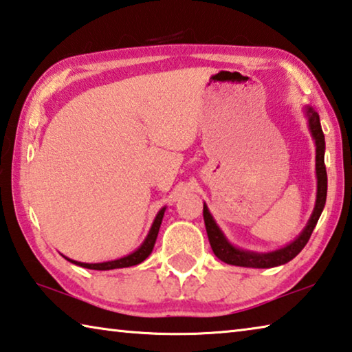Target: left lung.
<instances>
[{
  "label": "left lung",
  "mask_w": 352,
  "mask_h": 352,
  "mask_svg": "<svg viewBox=\"0 0 352 352\" xmlns=\"http://www.w3.org/2000/svg\"><path fill=\"white\" fill-rule=\"evenodd\" d=\"M306 116L309 122V130H311L312 138L315 141V170H317V200H315V208L311 219L306 225V228L301 231V234L296 237L294 242H290L289 245H285L275 252L270 253H256V252H247V250L237 248L231 245L226 239L222 230L219 228L216 220L212 219L208 206L204 205V219L208 239H210L211 248L214 254L217 256L220 261L226 262L231 265H239V267H252V269H270V267L283 265L285 262H289L295 258V256L301 252L307 241L311 239V234L317 225L318 219L323 212V208L326 204V192H327V175H326V166H324V135L321 130L320 116L312 107H306Z\"/></svg>",
  "instance_id": "1"
}]
</instances>
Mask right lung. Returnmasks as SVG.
<instances>
[{"mask_svg": "<svg viewBox=\"0 0 352 352\" xmlns=\"http://www.w3.org/2000/svg\"><path fill=\"white\" fill-rule=\"evenodd\" d=\"M164 211H166V206L158 211L157 217H155L153 223L151 226V230H148L147 237L144 239V242L141 243V247L138 250H135L133 253L124 256V258H119V259H115V261H107V262H98V264L77 262V261L67 258V256H63V258L69 261V262H73V264H76V265L83 267V269H91V270H113V269H124V267H132V265H136V264H141V262L152 253L155 241H157V236H158V231H160V225H162V220H163V216H164Z\"/></svg>", "mask_w": 352, "mask_h": 352, "instance_id": "right-lung-1", "label": "right lung"}]
</instances>
